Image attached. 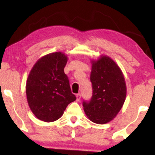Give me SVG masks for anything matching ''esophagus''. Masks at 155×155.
Listing matches in <instances>:
<instances>
[{
    "instance_id": "1",
    "label": "esophagus",
    "mask_w": 155,
    "mask_h": 155,
    "mask_svg": "<svg viewBox=\"0 0 155 155\" xmlns=\"http://www.w3.org/2000/svg\"><path fill=\"white\" fill-rule=\"evenodd\" d=\"M76 96H77V100L78 101V100L81 99V95L80 93H78V94H77V95H76Z\"/></svg>"
}]
</instances>
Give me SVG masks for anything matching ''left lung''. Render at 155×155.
<instances>
[{"label": "left lung", "instance_id": "8db88e82", "mask_svg": "<svg viewBox=\"0 0 155 155\" xmlns=\"http://www.w3.org/2000/svg\"><path fill=\"white\" fill-rule=\"evenodd\" d=\"M91 62L93 96L90 102H84V110L89 120L104 124L113 120L124 105L125 78L120 67L109 56L101 55Z\"/></svg>", "mask_w": 155, "mask_h": 155}]
</instances>
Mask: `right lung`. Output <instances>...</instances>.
I'll return each mask as SVG.
<instances>
[{
    "label": "right lung",
    "mask_w": 155,
    "mask_h": 155,
    "mask_svg": "<svg viewBox=\"0 0 155 155\" xmlns=\"http://www.w3.org/2000/svg\"><path fill=\"white\" fill-rule=\"evenodd\" d=\"M67 60V55L62 52L49 53L37 60L28 76V104L35 117L41 121L58 120L67 105L77 99L64 72Z\"/></svg>",
    "instance_id": "add662e5"
}]
</instances>
